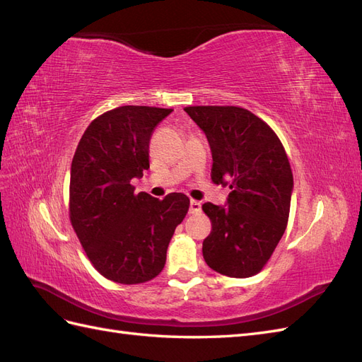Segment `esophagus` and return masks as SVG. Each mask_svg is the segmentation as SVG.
I'll use <instances>...</instances> for the list:
<instances>
[{
    "mask_svg": "<svg viewBox=\"0 0 362 362\" xmlns=\"http://www.w3.org/2000/svg\"><path fill=\"white\" fill-rule=\"evenodd\" d=\"M201 208H202V205H201V202H199V201H194V199H192V201H190V213H192V214H194V213H199V211H201Z\"/></svg>",
    "mask_w": 362,
    "mask_h": 362,
    "instance_id": "obj_1",
    "label": "esophagus"
}]
</instances>
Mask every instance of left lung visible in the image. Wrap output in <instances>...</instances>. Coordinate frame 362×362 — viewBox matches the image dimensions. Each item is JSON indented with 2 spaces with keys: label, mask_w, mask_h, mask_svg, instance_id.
Here are the masks:
<instances>
[{
  "label": "left lung",
  "mask_w": 362,
  "mask_h": 362,
  "mask_svg": "<svg viewBox=\"0 0 362 362\" xmlns=\"http://www.w3.org/2000/svg\"><path fill=\"white\" fill-rule=\"evenodd\" d=\"M211 148L214 184H229L226 205L205 202L211 233L204 259L231 278L257 275L286 233L293 173L281 140L264 120L234 105L185 107Z\"/></svg>",
  "instance_id": "8db88e82"
}]
</instances>
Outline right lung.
I'll list each match as a JSON object with an SVG mask.
<instances>
[{
	"mask_svg": "<svg viewBox=\"0 0 362 362\" xmlns=\"http://www.w3.org/2000/svg\"><path fill=\"white\" fill-rule=\"evenodd\" d=\"M172 108L124 105L98 116L71 166L69 217L86 255L107 279L141 284L166 264L170 238L190 206L182 193L164 199L134 193L149 169L152 131Z\"/></svg>",
	"mask_w": 362,
	"mask_h": 362,
	"instance_id": "obj_1",
	"label": "right lung"
}]
</instances>
